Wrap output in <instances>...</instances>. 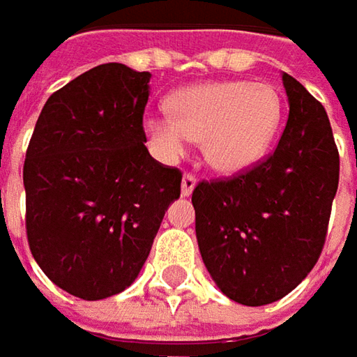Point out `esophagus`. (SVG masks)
I'll use <instances>...</instances> for the list:
<instances>
[{"label":"esophagus","mask_w":357,"mask_h":357,"mask_svg":"<svg viewBox=\"0 0 357 357\" xmlns=\"http://www.w3.org/2000/svg\"><path fill=\"white\" fill-rule=\"evenodd\" d=\"M195 186H197V176L190 174V172H186L185 176H183V183H181V195L183 197H190L192 190H195Z\"/></svg>","instance_id":"34e87169"}]
</instances>
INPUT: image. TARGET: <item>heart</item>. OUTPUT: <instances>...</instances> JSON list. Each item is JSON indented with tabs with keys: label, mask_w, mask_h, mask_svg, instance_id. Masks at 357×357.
Segmentation results:
<instances>
[{
	"label": "heart",
	"mask_w": 357,
	"mask_h": 357,
	"mask_svg": "<svg viewBox=\"0 0 357 357\" xmlns=\"http://www.w3.org/2000/svg\"><path fill=\"white\" fill-rule=\"evenodd\" d=\"M171 115L151 113L144 130L165 160L185 157L190 141L218 172L236 174L266 157L282 123L280 93L260 81H213L172 93Z\"/></svg>",
	"instance_id": "heart-1"
}]
</instances>
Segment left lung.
Masks as SVG:
<instances>
[{
	"instance_id": "obj_1",
	"label": "left lung",
	"mask_w": 357,
	"mask_h": 357,
	"mask_svg": "<svg viewBox=\"0 0 357 357\" xmlns=\"http://www.w3.org/2000/svg\"><path fill=\"white\" fill-rule=\"evenodd\" d=\"M290 113L276 151L250 171L192 190L197 240L216 286L244 306L290 294L318 262L340 178L320 101L282 73Z\"/></svg>"
}]
</instances>
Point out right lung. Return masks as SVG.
Listing matches in <instances>:
<instances>
[{
	"mask_svg": "<svg viewBox=\"0 0 357 357\" xmlns=\"http://www.w3.org/2000/svg\"><path fill=\"white\" fill-rule=\"evenodd\" d=\"M149 81L123 63L85 71L49 97L25 153L31 254L49 280L83 300L129 288L181 197V171L144 146Z\"/></svg>",
	"mask_w": 357,
	"mask_h": 357,
	"instance_id": "right-lung-1",
	"label": "right lung"
}]
</instances>
